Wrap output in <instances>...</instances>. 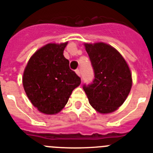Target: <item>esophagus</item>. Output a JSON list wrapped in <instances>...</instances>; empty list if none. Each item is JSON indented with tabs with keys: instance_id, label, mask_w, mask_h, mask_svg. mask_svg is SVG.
<instances>
[{
	"instance_id": "obj_1",
	"label": "esophagus",
	"mask_w": 153,
	"mask_h": 153,
	"mask_svg": "<svg viewBox=\"0 0 153 153\" xmlns=\"http://www.w3.org/2000/svg\"><path fill=\"white\" fill-rule=\"evenodd\" d=\"M75 72H76V74L78 76H80V75H81V74H80V70H79V69H77V70H76Z\"/></svg>"
}]
</instances>
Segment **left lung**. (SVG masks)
<instances>
[{
	"mask_svg": "<svg viewBox=\"0 0 153 153\" xmlns=\"http://www.w3.org/2000/svg\"><path fill=\"white\" fill-rule=\"evenodd\" d=\"M94 72V79L83 88L97 111H115L126 100L132 87V75L120 53L104 43L85 44Z\"/></svg>",
	"mask_w": 153,
	"mask_h": 153,
	"instance_id": "left-lung-1",
	"label": "left lung"
}]
</instances>
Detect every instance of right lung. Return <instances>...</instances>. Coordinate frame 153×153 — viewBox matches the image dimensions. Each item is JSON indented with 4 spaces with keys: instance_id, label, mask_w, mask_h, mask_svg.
Segmentation results:
<instances>
[{
    "instance_id": "obj_1",
    "label": "right lung",
    "mask_w": 153,
    "mask_h": 153,
    "mask_svg": "<svg viewBox=\"0 0 153 153\" xmlns=\"http://www.w3.org/2000/svg\"><path fill=\"white\" fill-rule=\"evenodd\" d=\"M67 44H48L31 56L23 76V86L33 106L45 114L58 113L81 83L63 56Z\"/></svg>"
}]
</instances>
